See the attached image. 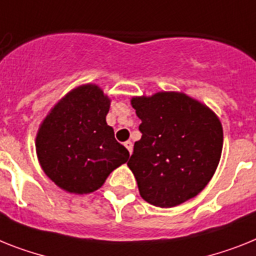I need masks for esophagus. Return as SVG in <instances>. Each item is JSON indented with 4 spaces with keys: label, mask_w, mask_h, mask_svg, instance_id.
<instances>
[{
    "label": "esophagus",
    "mask_w": 256,
    "mask_h": 256,
    "mask_svg": "<svg viewBox=\"0 0 256 256\" xmlns=\"http://www.w3.org/2000/svg\"><path fill=\"white\" fill-rule=\"evenodd\" d=\"M124 147L128 148V151L132 154V142H130V140L124 142Z\"/></svg>",
    "instance_id": "1"
}]
</instances>
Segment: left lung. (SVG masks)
<instances>
[{
    "label": "left lung",
    "mask_w": 256,
    "mask_h": 256,
    "mask_svg": "<svg viewBox=\"0 0 256 256\" xmlns=\"http://www.w3.org/2000/svg\"><path fill=\"white\" fill-rule=\"evenodd\" d=\"M142 121L128 166L140 196L170 208L196 196L214 177L222 151V126L212 109L184 92L134 96Z\"/></svg>",
    "instance_id": "8db88e82"
}]
</instances>
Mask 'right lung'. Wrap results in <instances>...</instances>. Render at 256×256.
Masks as SVG:
<instances>
[{
	"label": "right lung",
	"instance_id": "obj_1",
	"mask_svg": "<svg viewBox=\"0 0 256 256\" xmlns=\"http://www.w3.org/2000/svg\"><path fill=\"white\" fill-rule=\"evenodd\" d=\"M110 98L98 84L68 92L36 134V154L49 180L72 194H90L128 160V151L106 124Z\"/></svg>",
	"mask_w": 256,
	"mask_h": 256
}]
</instances>
